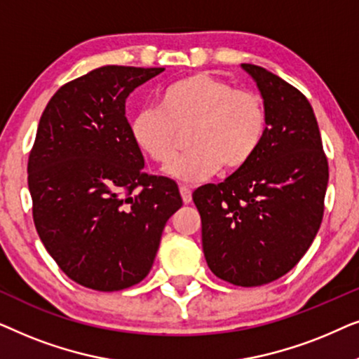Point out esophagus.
Returning a JSON list of instances; mask_svg holds the SVG:
<instances>
[{"label":"esophagus","mask_w":359,"mask_h":359,"mask_svg":"<svg viewBox=\"0 0 359 359\" xmlns=\"http://www.w3.org/2000/svg\"><path fill=\"white\" fill-rule=\"evenodd\" d=\"M180 193H181V198H183L184 204H189L191 201H193V193H191V189L186 188V186H181Z\"/></svg>","instance_id":"34e87169"}]
</instances>
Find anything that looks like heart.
<instances>
[{
    "label": "heart",
    "instance_id": "1",
    "mask_svg": "<svg viewBox=\"0 0 359 359\" xmlns=\"http://www.w3.org/2000/svg\"><path fill=\"white\" fill-rule=\"evenodd\" d=\"M137 149L155 163L170 165L188 134L189 151L168 173L183 183H201L220 166L238 171L258 154L268 132L263 96L208 72L178 78L158 95V107L130 119Z\"/></svg>",
    "mask_w": 359,
    "mask_h": 359
}]
</instances>
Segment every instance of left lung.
<instances>
[{"label":"left lung","instance_id":"left-lung-1","mask_svg":"<svg viewBox=\"0 0 359 359\" xmlns=\"http://www.w3.org/2000/svg\"><path fill=\"white\" fill-rule=\"evenodd\" d=\"M268 109L255 158L224 183L193 193L203 250L215 276L262 286L296 266L320 229L328 161L311 102L274 73L242 63Z\"/></svg>","mask_w":359,"mask_h":359}]
</instances>
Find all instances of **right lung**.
I'll use <instances>...</instances> for the list:
<instances>
[{
    "mask_svg": "<svg viewBox=\"0 0 359 359\" xmlns=\"http://www.w3.org/2000/svg\"><path fill=\"white\" fill-rule=\"evenodd\" d=\"M165 68L107 65L50 97L29 154L39 237L73 281L112 292L149 274L166 220L183 205L178 184L147 175L126 100Z\"/></svg>",
    "mask_w": 359,
    "mask_h": 359,
    "instance_id": "obj_1",
    "label": "right lung"
}]
</instances>
